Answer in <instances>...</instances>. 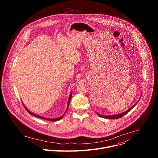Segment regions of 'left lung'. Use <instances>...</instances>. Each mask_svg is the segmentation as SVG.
<instances>
[{
	"instance_id": "8db88e82",
	"label": "left lung",
	"mask_w": 158,
	"mask_h": 158,
	"mask_svg": "<svg viewBox=\"0 0 158 158\" xmlns=\"http://www.w3.org/2000/svg\"><path fill=\"white\" fill-rule=\"evenodd\" d=\"M138 102H136V104H135L134 106H132L131 108H129L128 110H127L126 111L123 112V113L121 114H116V115H112V116H103V115H101V114H99L98 113V115L99 116V117H101V118H106V119H119V118H121V117H123V116H124L125 114H126L128 112H129L136 105Z\"/></svg>"
}]
</instances>
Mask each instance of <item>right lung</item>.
I'll use <instances>...</instances> for the list:
<instances>
[{
  "label": "right lung",
  "mask_w": 158,
  "mask_h": 158,
  "mask_svg": "<svg viewBox=\"0 0 158 158\" xmlns=\"http://www.w3.org/2000/svg\"><path fill=\"white\" fill-rule=\"evenodd\" d=\"M71 96H72V93L71 94V95H70V96H69V101H68V104H67V108H68V107H69V102H70V100H71ZM25 109H26V110L29 112V113L30 114H31V115H32V116H35V117H37V118H40V119H46V120H48V121H59V120H60V119H61L62 118H63V116H64V114L61 116V117H60V118H56V119H49V118H44V117H42V116H39V115H37V114H34V113H32V112H30L27 109H26V107H25Z\"/></svg>",
  "instance_id": "right-lung-1"
}]
</instances>
